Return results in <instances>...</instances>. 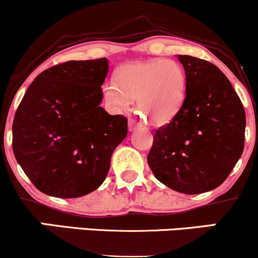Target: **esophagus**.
<instances>
[{"mask_svg":"<svg viewBox=\"0 0 258 258\" xmlns=\"http://www.w3.org/2000/svg\"><path fill=\"white\" fill-rule=\"evenodd\" d=\"M128 123H130V130H131V131H135L136 128H139V127L142 126L136 119H130Z\"/></svg>","mask_w":258,"mask_h":258,"instance_id":"obj_1","label":"esophagus"}]
</instances>
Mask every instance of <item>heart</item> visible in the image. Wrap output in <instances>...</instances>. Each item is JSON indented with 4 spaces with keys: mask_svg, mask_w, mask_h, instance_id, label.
Wrapping results in <instances>:
<instances>
[{
    "mask_svg": "<svg viewBox=\"0 0 258 258\" xmlns=\"http://www.w3.org/2000/svg\"><path fill=\"white\" fill-rule=\"evenodd\" d=\"M185 91V75L174 60L156 59L125 65L103 86L105 102L117 109L135 99L139 111L155 122H166L176 114Z\"/></svg>",
    "mask_w": 258,
    "mask_h": 258,
    "instance_id": "obj_1",
    "label": "heart"
}]
</instances>
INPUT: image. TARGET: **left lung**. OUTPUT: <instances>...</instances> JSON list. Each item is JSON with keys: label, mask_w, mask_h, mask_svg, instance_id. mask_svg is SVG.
Listing matches in <instances>:
<instances>
[{"label": "left lung", "mask_w": 258, "mask_h": 258, "mask_svg": "<svg viewBox=\"0 0 258 258\" xmlns=\"http://www.w3.org/2000/svg\"><path fill=\"white\" fill-rule=\"evenodd\" d=\"M185 72V96L176 115L153 133L148 165L155 178L184 194L220 186L244 150V106L215 64L178 55Z\"/></svg>", "instance_id": "obj_1"}]
</instances>
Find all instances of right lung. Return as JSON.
Instances as JSON below:
<instances>
[{
  "label": "right lung",
  "mask_w": 258,
  "mask_h": 258,
  "mask_svg": "<svg viewBox=\"0 0 258 258\" xmlns=\"http://www.w3.org/2000/svg\"><path fill=\"white\" fill-rule=\"evenodd\" d=\"M108 59L69 60L29 86L13 120V153L40 191L79 198L96 190L111 154L127 136V119L99 106Z\"/></svg>",
  "instance_id": "add662e5"
}]
</instances>
